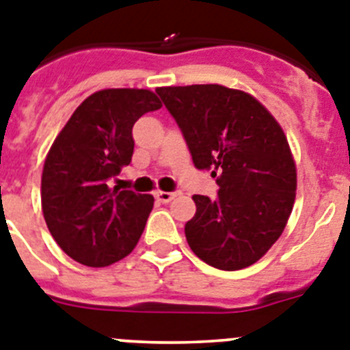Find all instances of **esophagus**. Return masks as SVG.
I'll return each instance as SVG.
<instances>
[{
  "label": "esophagus",
  "instance_id": "obj_1",
  "mask_svg": "<svg viewBox=\"0 0 350 350\" xmlns=\"http://www.w3.org/2000/svg\"><path fill=\"white\" fill-rule=\"evenodd\" d=\"M177 195V191H155V198H157V202H161V204H170Z\"/></svg>",
  "mask_w": 350,
  "mask_h": 350
}]
</instances>
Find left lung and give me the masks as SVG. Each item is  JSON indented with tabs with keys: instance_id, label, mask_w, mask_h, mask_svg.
I'll return each instance as SVG.
<instances>
[{
	"instance_id": "1",
	"label": "left lung",
	"mask_w": 350,
	"mask_h": 350,
	"mask_svg": "<svg viewBox=\"0 0 350 350\" xmlns=\"http://www.w3.org/2000/svg\"><path fill=\"white\" fill-rule=\"evenodd\" d=\"M198 170H212L217 198L195 195L186 239L221 271L250 267L285 230L295 200V164L274 116L255 97L221 85L155 90Z\"/></svg>"
}]
</instances>
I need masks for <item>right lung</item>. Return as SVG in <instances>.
Masks as SVG:
<instances>
[{
  "instance_id": "obj_1",
  "label": "right lung",
  "mask_w": 350,
  "mask_h": 350,
  "mask_svg": "<svg viewBox=\"0 0 350 350\" xmlns=\"http://www.w3.org/2000/svg\"><path fill=\"white\" fill-rule=\"evenodd\" d=\"M159 107L150 90H100L77 106L51 146L42 212L53 239L79 264L106 267L138 244L154 196L107 182L133 159V125Z\"/></svg>"
}]
</instances>
